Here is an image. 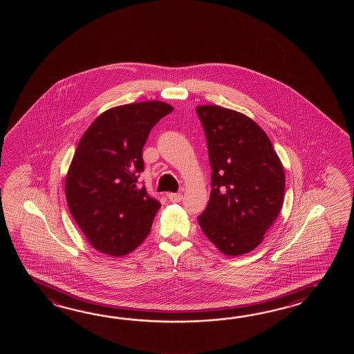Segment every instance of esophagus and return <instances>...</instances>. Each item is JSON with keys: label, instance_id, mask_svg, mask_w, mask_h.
<instances>
[{"label": "esophagus", "instance_id": "obj_1", "mask_svg": "<svg viewBox=\"0 0 354 354\" xmlns=\"http://www.w3.org/2000/svg\"><path fill=\"white\" fill-rule=\"evenodd\" d=\"M168 198H169L172 203H180V200L183 198V195H182L180 192H177V194H169V195H168Z\"/></svg>", "mask_w": 354, "mask_h": 354}]
</instances>
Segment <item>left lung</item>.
Returning <instances> with one entry per match:
<instances>
[{"mask_svg": "<svg viewBox=\"0 0 354 354\" xmlns=\"http://www.w3.org/2000/svg\"><path fill=\"white\" fill-rule=\"evenodd\" d=\"M207 140L210 200L198 218L203 234L226 256L256 248L279 216L285 172L271 140L248 116L197 106Z\"/></svg>", "mask_w": 354, "mask_h": 354, "instance_id": "8db88e82", "label": "left lung"}]
</instances>
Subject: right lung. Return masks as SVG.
<instances>
[{"label": "right lung", "mask_w": 354, "mask_h": 354, "mask_svg": "<svg viewBox=\"0 0 354 354\" xmlns=\"http://www.w3.org/2000/svg\"><path fill=\"white\" fill-rule=\"evenodd\" d=\"M174 107L160 101L101 113L80 140L66 180L68 207L92 247L124 256L147 238L160 203L138 178L153 127Z\"/></svg>", "instance_id": "right-lung-1"}]
</instances>
